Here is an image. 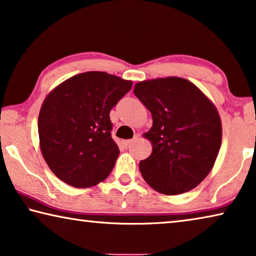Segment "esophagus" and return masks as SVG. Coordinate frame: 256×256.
<instances>
[{
    "label": "esophagus",
    "instance_id": "esophagus-1",
    "mask_svg": "<svg viewBox=\"0 0 256 256\" xmlns=\"http://www.w3.org/2000/svg\"><path fill=\"white\" fill-rule=\"evenodd\" d=\"M136 138H134V139H130V140H124L123 141V144L125 146V147H128V146L130 144H131L132 142H133V141H134L136 140Z\"/></svg>",
    "mask_w": 256,
    "mask_h": 256
}]
</instances>
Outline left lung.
<instances>
[{
  "mask_svg": "<svg viewBox=\"0 0 256 256\" xmlns=\"http://www.w3.org/2000/svg\"><path fill=\"white\" fill-rule=\"evenodd\" d=\"M133 92L152 116V128L144 134L152 152L139 164L144 181L164 194L194 189L212 170L221 146L216 108L180 77L136 83Z\"/></svg>",
  "mask_w": 256,
  "mask_h": 256,
  "instance_id": "8db88e82",
  "label": "left lung"
}]
</instances>
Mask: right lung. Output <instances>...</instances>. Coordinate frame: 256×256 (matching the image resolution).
Wrapping results in <instances>:
<instances>
[{
    "instance_id": "add662e5",
    "label": "right lung",
    "mask_w": 256,
    "mask_h": 256,
    "mask_svg": "<svg viewBox=\"0 0 256 256\" xmlns=\"http://www.w3.org/2000/svg\"><path fill=\"white\" fill-rule=\"evenodd\" d=\"M131 88V80L88 72L64 80L46 96L38 116L40 150L60 180L86 188L110 174L120 149L112 138L109 114Z\"/></svg>"
}]
</instances>
